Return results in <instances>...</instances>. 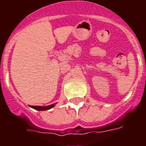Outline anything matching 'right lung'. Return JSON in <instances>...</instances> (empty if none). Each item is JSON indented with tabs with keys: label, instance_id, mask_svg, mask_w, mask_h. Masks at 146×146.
Returning <instances> with one entry per match:
<instances>
[{
	"label": "right lung",
	"instance_id": "right-lung-1",
	"mask_svg": "<svg viewBox=\"0 0 146 146\" xmlns=\"http://www.w3.org/2000/svg\"><path fill=\"white\" fill-rule=\"evenodd\" d=\"M55 104H50V105H48V106H44V107H42V106H31V108H33V109L36 110H50L52 108H53L55 106Z\"/></svg>",
	"mask_w": 146,
	"mask_h": 146
}]
</instances>
